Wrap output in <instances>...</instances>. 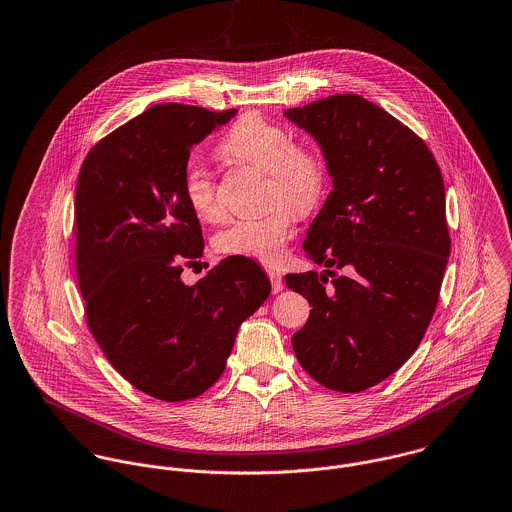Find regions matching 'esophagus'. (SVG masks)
<instances>
[{
    "mask_svg": "<svg viewBox=\"0 0 512 512\" xmlns=\"http://www.w3.org/2000/svg\"><path fill=\"white\" fill-rule=\"evenodd\" d=\"M268 276H270V281H272V291H274V293H279V291L283 289V281H281V274H279L278 270L270 268V270H268Z\"/></svg>",
    "mask_w": 512,
    "mask_h": 512,
    "instance_id": "esophagus-1",
    "label": "esophagus"
}]
</instances>
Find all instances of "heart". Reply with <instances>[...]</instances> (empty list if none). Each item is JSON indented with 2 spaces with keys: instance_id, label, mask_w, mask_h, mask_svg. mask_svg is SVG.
Segmentation results:
<instances>
[{
  "instance_id": "b5f03b06",
  "label": "heart",
  "mask_w": 512,
  "mask_h": 512,
  "mask_svg": "<svg viewBox=\"0 0 512 512\" xmlns=\"http://www.w3.org/2000/svg\"><path fill=\"white\" fill-rule=\"evenodd\" d=\"M219 154L268 174L266 195L274 205L262 217L236 221L217 234V250L276 264L285 254L297 213H311L325 195L328 174L323 154L309 144L293 142L283 125L260 113L242 115L219 142ZM182 191L201 221L219 223L225 217L217 182L201 164H187Z\"/></svg>"
}]
</instances>
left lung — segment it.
Returning <instances> with one entry per match:
<instances>
[{"mask_svg":"<svg viewBox=\"0 0 512 512\" xmlns=\"http://www.w3.org/2000/svg\"><path fill=\"white\" fill-rule=\"evenodd\" d=\"M283 115L319 142L332 178L303 240L326 270L285 276L313 307L293 352L321 385L358 393L397 372L430 325L450 256L444 180L424 140L362 95Z\"/></svg>","mask_w":512,"mask_h":512,"instance_id":"8db88e82","label":"left lung"}]
</instances>
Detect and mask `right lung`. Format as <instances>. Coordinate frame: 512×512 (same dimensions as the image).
<instances>
[{
	"instance_id": "add662e5",
	"label": "right lung",
	"mask_w": 512,
	"mask_h": 512,
	"mask_svg": "<svg viewBox=\"0 0 512 512\" xmlns=\"http://www.w3.org/2000/svg\"><path fill=\"white\" fill-rule=\"evenodd\" d=\"M234 115L154 105L99 140L78 176L76 268L88 326L117 372L168 403L221 377L238 326L272 291L246 256L225 258L193 285L182 281V266L205 246L182 191L189 150Z\"/></svg>"
}]
</instances>
